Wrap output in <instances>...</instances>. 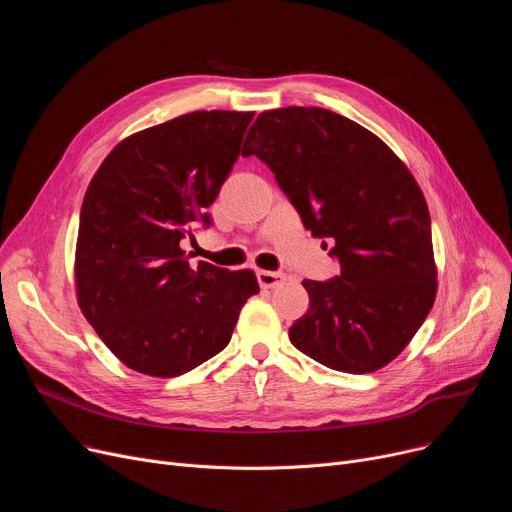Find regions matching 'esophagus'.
<instances>
[{"label":"esophagus","instance_id":"obj_1","mask_svg":"<svg viewBox=\"0 0 512 512\" xmlns=\"http://www.w3.org/2000/svg\"><path fill=\"white\" fill-rule=\"evenodd\" d=\"M257 280H259V286H261V288H278L280 284H284L286 274L261 270V272H257Z\"/></svg>","mask_w":512,"mask_h":512}]
</instances>
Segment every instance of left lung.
Masks as SVG:
<instances>
[{
	"mask_svg": "<svg viewBox=\"0 0 512 512\" xmlns=\"http://www.w3.org/2000/svg\"><path fill=\"white\" fill-rule=\"evenodd\" d=\"M242 157L257 155L340 274L305 280L309 311L288 338L344 373L388 365L436 301L432 220L409 168L373 132L324 107L257 116ZM324 242V247H328Z\"/></svg>",
	"mask_w": 512,
	"mask_h": 512,
	"instance_id": "obj_1",
	"label": "left lung"
}]
</instances>
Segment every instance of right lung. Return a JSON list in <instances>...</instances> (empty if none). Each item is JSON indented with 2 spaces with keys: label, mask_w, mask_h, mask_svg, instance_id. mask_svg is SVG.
Segmentation results:
<instances>
[{
  "label": "right lung",
  "mask_w": 512,
  "mask_h": 512,
  "mask_svg": "<svg viewBox=\"0 0 512 512\" xmlns=\"http://www.w3.org/2000/svg\"><path fill=\"white\" fill-rule=\"evenodd\" d=\"M255 112H193L118 143L95 172L76 240V297L105 346L130 369L176 378L224 351L259 292L251 270L188 263L180 240L240 153Z\"/></svg>",
  "instance_id": "add662e5"
}]
</instances>
